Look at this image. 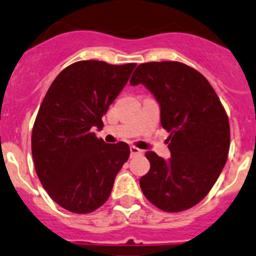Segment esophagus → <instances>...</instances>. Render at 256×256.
I'll use <instances>...</instances> for the list:
<instances>
[{
    "instance_id": "esophagus-1",
    "label": "esophagus",
    "mask_w": 256,
    "mask_h": 256,
    "mask_svg": "<svg viewBox=\"0 0 256 256\" xmlns=\"http://www.w3.org/2000/svg\"><path fill=\"white\" fill-rule=\"evenodd\" d=\"M138 154H143V150L137 148L136 146H130V156H138Z\"/></svg>"
}]
</instances>
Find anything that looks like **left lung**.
<instances>
[{
    "label": "left lung",
    "instance_id": "8db88e82",
    "mask_svg": "<svg viewBox=\"0 0 256 256\" xmlns=\"http://www.w3.org/2000/svg\"><path fill=\"white\" fill-rule=\"evenodd\" d=\"M130 84L146 85L160 106L171 158L147 152L150 168L140 180L150 202L166 212L188 210L218 181L228 156L230 124L218 94L201 72L178 62L138 65Z\"/></svg>",
    "mask_w": 256,
    "mask_h": 256
}]
</instances>
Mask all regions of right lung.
<instances>
[{
	"instance_id": "1",
	"label": "right lung",
	"mask_w": 256,
	"mask_h": 256,
	"mask_svg": "<svg viewBox=\"0 0 256 256\" xmlns=\"http://www.w3.org/2000/svg\"><path fill=\"white\" fill-rule=\"evenodd\" d=\"M136 64L82 60L65 68L41 103L31 136L38 180L48 196L74 214H89L110 196L130 157V146L98 138L104 114L126 84Z\"/></svg>"
}]
</instances>
